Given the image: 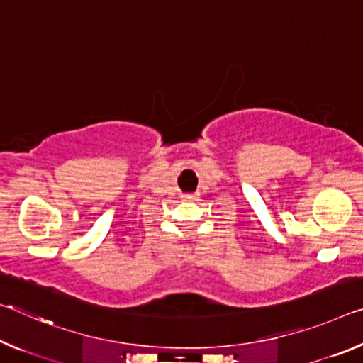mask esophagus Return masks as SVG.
<instances>
[{"mask_svg":"<svg viewBox=\"0 0 363 363\" xmlns=\"http://www.w3.org/2000/svg\"><path fill=\"white\" fill-rule=\"evenodd\" d=\"M196 198H198L196 193H186V194H183V199H185V201H193V199H196Z\"/></svg>","mask_w":363,"mask_h":363,"instance_id":"1","label":"esophagus"}]
</instances>
